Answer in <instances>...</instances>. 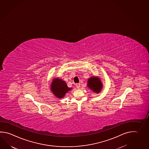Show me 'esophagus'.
<instances>
[{
	"instance_id": "obj_1",
	"label": "esophagus",
	"mask_w": 149,
	"mask_h": 149,
	"mask_svg": "<svg viewBox=\"0 0 149 149\" xmlns=\"http://www.w3.org/2000/svg\"><path fill=\"white\" fill-rule=\"evenodd\" d=\"M76 87L77 88H80V84L79 83H77V84H76Z\"/></svg>"
}]
</instances>
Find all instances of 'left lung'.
I'll return each mask as SVG.
<instances>
[{"label": "left lung", "instance_id": "1", "mask_svg": "<svg viewBox=\"0 0 149 149\" xmlns=\"http://www.w3.org/2000/svg\"><path fill=\"white\" fill-rule=\"evenodd\" d=\"M102 85L100 79L97 76L91 77L88 80V87L95 93H100L102 88Z\"/></svg>", "mask_w": 149, "mask_h": 149}]
</instances>
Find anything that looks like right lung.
I'll use <instances>...</instances> for the list:
<instances>
[{
  "label": "right lung",
  "mask_w": 149,
  "mask_h": 149,
  "mask_svg": "<svg viewBox=\"0 0 149 149\" xmlns=\"http://www.w3.org/2000/svg\"><path fill=\"white\" fill-rule=\"evenodd\" d=\"M50 87L53 94L59 99L64 97L66 93L72 88H68L66 82L58 78L53 79Z\"/></svg>",
  "instance_id": "right-lung-1"
}]
</instances>
